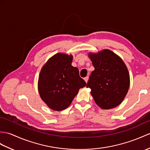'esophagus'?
Instances as JSON below:
<instances>
[{
  "label": "esophagus",
  "mask_w": 150,
  "mask_h": 150,
  "mask_svg": "<svg viewBox=\"0 0 150 150\" xmlns=\"http://www.w3.org/2000/svg\"><path fill=\"white\" fill-rule=\"evenodd\" d=\"M88 80H89V77H88V76H86V77H85V78H84V81H86V83H88Z\"/></svg>",
  "instance_id": "esophagus-1"
}]
</instances>
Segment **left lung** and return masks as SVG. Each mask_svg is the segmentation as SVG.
<instances>
[{
    "label": "left lung",
    "mask_w": 150,
    "mask_h": 150,
    "mask_svg": "<svg viewBox=\"0 0 150 150\" xmlns=\"http://www.w3.org/2000/svg\"><path fill=\"white\" fill-rule=\"evenodd\" d=\"M95 70L91 72L86 87L96 103L103 109L119 105L127 95L130 75L122 59L110 50L89 53Z\"/></svg>",
    "instance_id": "1"
}]
</instances>
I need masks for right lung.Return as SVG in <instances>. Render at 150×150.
I'll use <instances>...</instances> for the list:
<instances>
[{
	"mask_svg": "<svg viewBox=\"0 0 150 150\" xmlns=\"http://www.w3.org/2000/svg\"><path fill=\"white\" fill-rule=\"evenodd\" d=\"M73 56L58 53L50 57L41 69L38 91L43 102L51 109L61 111L70 105L86 82L79 69L71 66Z\"/></svg>",
	"mask_w": 150,
	"mask_h": 150,
	"instance_id": "right-lung-1",
	"label": "right lung"
}]
</instances>
